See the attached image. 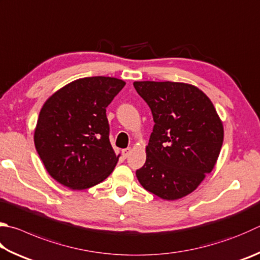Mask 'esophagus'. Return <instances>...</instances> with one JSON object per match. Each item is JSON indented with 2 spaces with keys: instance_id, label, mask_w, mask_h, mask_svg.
Returning a JSON list of instances; mask_svg holds the SVG:
<instances>
[{
  "instance_id": "esophagus-1",
  "label": "esophagus",
  "mask_w": 260,
  "mask_h": 260,
  "mask_svg": "<svg viewBox=\"0 0 260 260\" xmlns=\"http://www.w3.org/2000/svg\"><path fill=\"white\" fill-rule=\"evenodd\" d=\"M131 152H132V149L131 148H126V149H122L121 150V153H122V155H124V158L128 157V155L131 154Z\"/></svg>"
}]
</instances>
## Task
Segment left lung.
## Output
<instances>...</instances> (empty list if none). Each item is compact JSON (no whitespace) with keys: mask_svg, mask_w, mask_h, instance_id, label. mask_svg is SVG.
<instances>
[{"mask_svg":"<svg viewBox=\"0 0 260 260\" xmlns=\"http://www.w3.org/2000/svg\"><path fill=\"white\" fill-rule=\"evenodd\" d=\"M153 116L144 166L136 177L164 200L190 194L211 173L224 140L223 121L210 99L194 85L134 82Z\"/></svg>","mask_w":260,"mask_h":260,"instance_id":"obj_1","label":"left lung"}]
</instances>
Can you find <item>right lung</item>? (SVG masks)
I'll return each mask as SVG.
<instances>
[{"label":"right lung","instance_id":"right-lung-1","mask_svg":"<svg viewBox=\"0 0 260 260\" xmlns=\"http://www.w3.org/2000/svg\"><path fill=\"white\" fill-rule=\"evenodd\" d=\"M125 84L115 77L79 78L44 102L34 143L46 172L61 185L85 190L115 169L120 154L110 144L106 109Z\"/></svg>","mask_w":260,"mask_h":260}]
</instances>
